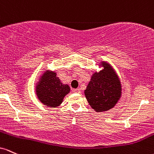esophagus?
Instances as JSON below:
<instances>
[{
	"label": "esophagus",
	"instance_id": "34e87169",
	"mask_svg": "<svg viewBox=\"0 0 154 154\" xmlns=\"http://www.w3.org/2000/svg\"><path fill=\"white\" fill-rule=\"evenodd\" d=\"M72 91L75 93H78V94H79V93H81V89H72Z\"/></svg>",
	"mask_w": 154,
	"mask_h": 154
}]
</instances>
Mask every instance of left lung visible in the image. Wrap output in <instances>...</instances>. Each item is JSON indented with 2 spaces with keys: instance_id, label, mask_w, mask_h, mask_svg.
I'll list each match as a JSON object with an SVG mask.
<instances>
[{
  "instance_id": "1",
  "label": "left lung",
  "mask_w": 154,
  "mask_h": 154,
  "mask_svg": "<svg viewBox=\"0 0 154 154\" xmlns=\"http://www.w3.org/2000/svg\"><path fill=\"white\" fill-rule=\"evenodd\" d=\"M103 66V70L93 74L84 91L89 105L98 112L114 107L122 93L120 82L113 69L106 63Z\"/></svg>"
}]
</instances>
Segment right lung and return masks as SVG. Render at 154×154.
Here are the masks:
<instances>
[{
    "label": "right lung",
    "mask_w": 154,
    "mask_h": 154,
    "mask_svg": "<svg viewBox=\"0 0 154 154\" xmlns=\"http://www.w3.org/2000/svg\"><path fill=\"white\" fill-rule=\"evenodd\" d=\"M69 91V86L62 84L54 72L44 73L36 86V93L40 101L49 107L59 106Z\"/></svg>",
    "instance_id": "1"
}]
</instances>
